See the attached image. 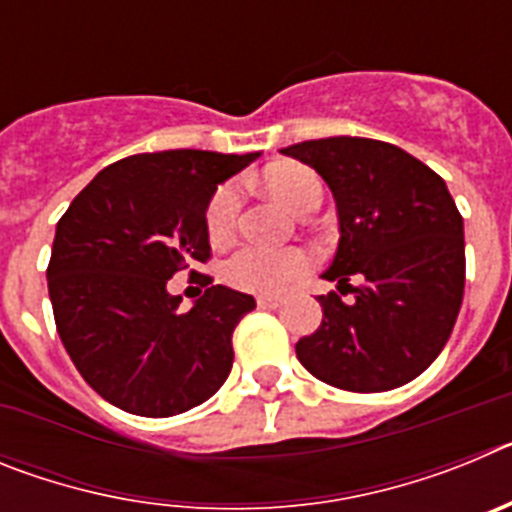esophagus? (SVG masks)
I'll return each mask as SVG.
<instances>
[{"mask_svg":"<svg viewBox=\"0 0 512 512\" xmlns=\"http://www.w3.org/2000/svg\"><path fill=\"white\" fill-rule=\"evenodd\" d=\"M256 305H259V307H269V310H274V307H279V305H282V297L261 295L259 300H256Z\"/></svg>","mask_w":512,"mask_h":512,"instance_id":"obj_1","label":"esophagus"}]
</instances>
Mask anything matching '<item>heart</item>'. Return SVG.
Wrapping results in <instances>:
<instances>
[{
  "label": "heart",
  "instance_id": "b5f03b06",
  "mask_svg": "<svg viewBox=\"0 0 512 512\" xmlns=\"http://www.w3.org/2000/svg\"><path fill=\"white\" fill-rule=\"evenodd\" d=\"M264 187L292 212H300L307 202L323 194L318 176L300 164L271 166L264 174ZM238 210H241V187L235 182L217 187L205 210V230L212 243L220 246L233 238ZM310 264V253L302 248L246 246L225 264V279L243 292L277 295L289 282L302 277Z\"/></svg>",
  "mask_w": 512,
  "mask_h": 512
}]
</instances>
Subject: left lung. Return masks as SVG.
<instances>
[{"label": "left lung", "instance_id": "obj_1", "mask_svg": "<svg viewBox=\"0 0 512 512\" xmlns=\"http://www.w3.org/2000/svg\"><path fill=\"white\" fill-rule=\"evenodd\" d=\"M282 153L323 176L338 215L336 256L323 271L338 292L318 297L323 323L297 341V359L348 392L408 384L443 351L464 297V220L449 187L382 140L336 135Z\"/></svg>", "mask_w": 512, "mask_h": 512}]
</instances>
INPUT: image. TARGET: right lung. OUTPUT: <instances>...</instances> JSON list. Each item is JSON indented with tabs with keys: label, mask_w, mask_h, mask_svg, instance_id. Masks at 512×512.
Segmentation results:
<instances>
[{
	"label": "right lung",
	"mask_w": 512,
	"mask_h": 512,
	"mask_svg": "<svg viewBox=\"0 0 512 512\" xmlns=\"http://www.w3.org/2000/svg\"><path fill=\"white\" fill-rule=\"evenodd\" d=\"M261 153H138L99 171L63 212L48 295L66 354L99 397L169 418L210 400L233 366L251 295L212 284L182 310L166 284L210 256L205 210L217 184Z\"/></svg>",
	"instance_id": "obj_1"
}]
</instances>
